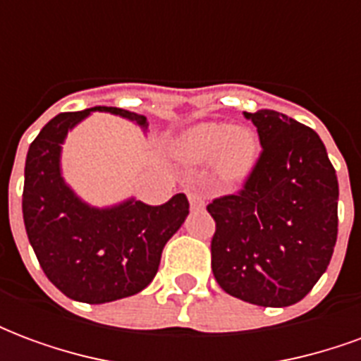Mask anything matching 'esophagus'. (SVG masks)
<instances>
[{
  "instance_id": "obj_1",
  "label": "esophagus",
  "mask_w": 361,
  "mask_h": 361,
  "mask_svg": "<svg viewBox=\"0 0 361 361\" xmlns=\"http://www.w3.org/2000/svg\"><path fill=\"white\" fill-rule=\"evenodd\" d=\"M189 204H191V209L193 211H201V209H204V201L203 197L199 195V193H195V191H191L189 193Z\"/></svg>"
}]
</instances>
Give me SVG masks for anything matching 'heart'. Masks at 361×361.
Returning <instances> with one entry per match:
<instances>
[{
  "label": "heart",
  "instance_id": "b5f03b06",
  "mask_svg": "<svg viewBox=\"0 0 361 361\" xmlns=\"http://www.w3.org/2000/svg\"><path fill=\"white\" fill-rule=\"evenodd\" d=\"M178 154L185 162H207L214 158L219 176L224 181L243 180L257 160L255 137L247 129H232L226 123H201L183 133L178 141Z\"/></svg>",
  "mask_w": 361,
  "mask_h": 361
}]
</instances>
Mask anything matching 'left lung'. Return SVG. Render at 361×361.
Wrapping results in <instances>:
<instances>
[{
    "mask_svg": "<svg viewBox=\"0 0 361 361\" xmlns=\"http://www.w3.org/2000/svg\"><path fill=\"white\" fill-rule=\"evenodd\" d=\"M261 154L240 191L207 204L211 267L226 294L286 307L310 294L333 257L338 180L311 127L274 110L245 111Z\"/></svg>",
    "mask_w": 361,
    "mask_h": 361,
    "instance_id": "obj_1",
    "label": "left lung"
}]
</instances>
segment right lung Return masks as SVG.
I'll return each mask as SVG.
<instances>
[{"label":"right lung","instance_id":"add662e5","mask_svg":"<svg viewBox=\"0 0 361 361\" xmlns=\"http://www.w3.org/2000/svg\"><path fill=\"white\" fill-rule=\"evenodd\" d=\"M92 110L111 111L147 127V118L114 106L63 111L30 142L25 162L23 220L44 274L67 298L106 303L147 288L160 265L166 242L189 214L183 193L150 207L129 199L111 209L85 204L59 172L67 131Z\"/></svg>","mask_w":361,"mask_h":361}]
</instances>
